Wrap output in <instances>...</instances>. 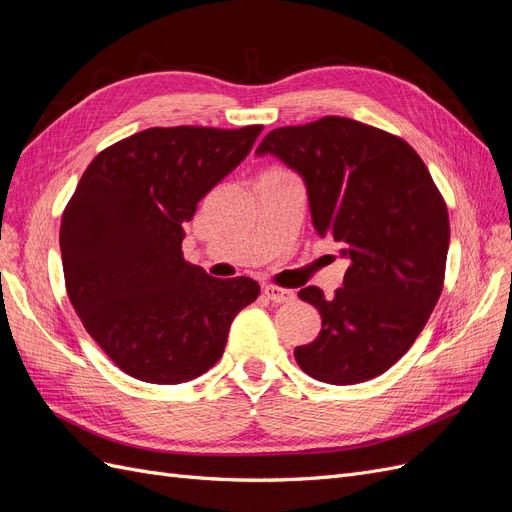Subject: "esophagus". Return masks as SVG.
Returning <instances> with one entry per match:
<instances>
[{"label":"esophagus","instance_id":"1","mask_svg":"<svg viewBox=\"0 0 512 512\" xmlns=\"http://www.w3.org/2000/svg\"><path fill=\"white\" fill-rule=\"evenodd\" d=\"M262 290H265V297L273 303H290V301H294V297H297V292H294V290H288V288H282V286H273V284H267Z\"/></svg>","mask_w":512,"mask_h":512}]
</instances>
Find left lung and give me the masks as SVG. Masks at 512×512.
<instances>
[{"label": "left lung", "instance_id": "obj_1", "mask_svg": "<svg viewBox=\"0 0 512 512\" xmlns=\"http://www.w3.org/2000/svg\"><path fill=\"white\" fill-rule=\"evenodd\" d=\"M256 153L301 173L316 232L350 258L333 297L299 290L322 329L294 359L329 384L384 374L425 329L444 288L451 226L425 162L404 138L337 115L275 128Z\"/></svg>", "mask_w": 512, "mask_h": 512}]
</instances>
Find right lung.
I'll list each match as a JSON object with an SVG mask.
<instances>
[{"label":"right lung","mask_w":512,"mask_h":512,"mask_svg":"<svg viewBox=\"0 0 512 512\" xmlns=\"http://www.w3.org/2000/svg\"><path fill=\"white\" fill-rule=\"evenodd\" d=\"M260 123L175 126L121 138L91 160L61 213L68 299L85 331L128 376L181 384L220 361L230 324L260 294L183 258L198 200L250 153Z\"/></svg>","instance_id":"add662e5"}]
</instances>
